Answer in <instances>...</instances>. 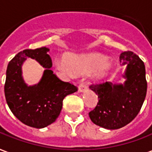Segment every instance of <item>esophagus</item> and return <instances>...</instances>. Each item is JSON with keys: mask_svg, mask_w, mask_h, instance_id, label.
<instances>
[{"mask_svg": "<svg viewBox=\"0 0 152 152\" xmlns=\"http://www.w3.org/2000/svg\"><path fill=\"white\" fill-rule=\"evenodd\" d=\"M87 91H88V87H87L85 84L81 83V84L78 86V92H79V93H85Z\"/></svg>", "mask_w": 152, "mask_h": 152, "instance_id": "obj_1", "label": "esophagus"}]
</instances>
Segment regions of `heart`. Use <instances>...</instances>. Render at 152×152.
<instances>
[{
  "label": "heart",
  "mask_w": 152,
  "mask_h": 152,
  "mask_svg": "<svg viewBox=\"0 0 152 152\" xmlns=\"http://www.w3.org/2000/svg\"><path fill=\"white\" fill-rule=\"evenodd\" d=\"M55 65L60 72L68 75L93 73L96 82H102L108 76L113 68V63L98 53L72 54L65 60H58Z\"/></svg>",
  "instance_id": "obj_1"
}]
</instances>
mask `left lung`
Instances as JSON below:
<instances>
[{
	"label": "left lung",
	"instance_id": "left-lung-1",
	"mask_svg": "<svg viewBox=\"0 0 152 152\" xmlns=\"http://www.w3.org/2000/svg\"><path fill=\"white\" fill-rule=\"evenodd\" d=\"M120 63L125 66L124 82L91 85L98 95V105L89 113L94 124L115 130L127 125L137 117L145 101L147 90L146 69L142 60L132 51L122 52Z\"/></svg>",
	"mask_w": 152,
	"mask_h": 152
}]
</instances>
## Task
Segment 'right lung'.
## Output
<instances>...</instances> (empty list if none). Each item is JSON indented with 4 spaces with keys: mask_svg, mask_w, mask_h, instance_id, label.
Segmentation results:
<instances>
[{
    "mask_svg": "<svg viewBox=\"0 0 152 152\" xmlns=\"http://www.w3.org/2000/svg\"><path fill=\"white\" fill-rule=\"evenodd\" d=\"M49 48L20 51L8 64L5 97L15 117L27 126L44 128L55 122L61 112L63 100L78 91L69 83L58 79L50 69ZM27 58L35 59L46 69L38 84L28 86L22 75V65Z\"/></svg>",
    "mask_w": 152,
    "mask_h": 152,
    "instance_id": "1",
    "label": "right lung"
}]
</instances>
